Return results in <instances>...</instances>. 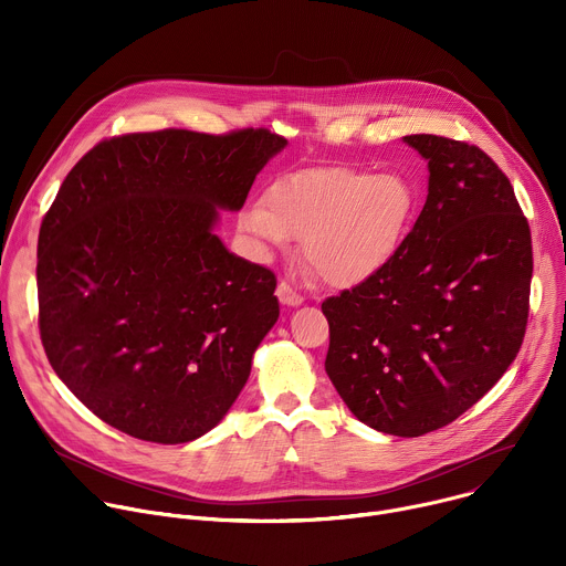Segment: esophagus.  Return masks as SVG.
I'll list each match as a JSON object with an SVG mask.
<instances>
[{
  "instance_id": "34e87169",
  "label": "esophagus",
  "mask_w": 566,
  "mask_h": 566,
  "mask_svg": "<svg viewBox=\"0 0 566 566\" xmlns=\"http://www.w3.org/2000/svg\"><path fill=\"white\" fill-rule=\"evenodd\" d=\"M277 297H280V302L282 304H286V306H300L302 302H304V297L291 286V284H286V282H280L277 284Z\"/></svg>"
}]
</instances>
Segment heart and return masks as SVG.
I'll list each match as a JSON object with an SVG mask.
<instances>
[{"label": "heart", "instance_id": "obj_1", "mask_svg": "<svg viewBox=\"0 0 566 566\" xmlns=\"http://www.w3.org/2000/svg\"><path fill=\"white\" fill-rule=\"evenodd\" d=\"M417 208V190L402 175L334 166L275 181L264 201L239 214V228L260 249L302 239V255L322 280L354 289L398 255Z\"/></svg>", "mask_w": 566, "mask_h": 566}]
</instances>
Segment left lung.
Returning a JSON list of instances; mask_svg holds the SVG:
<instances>
[{
	"instance_id": "left-lung-1",
	"label": "left lung",
	"mask_w": 566,
	"mask_h": 566,
	"mask_svg": "<svg viewBox=\"0 0 566 566\" xmlns=\"http://www.w3.org/2000/svg\"><path fill=\"white\" fill-rule=\"evenodd\" d=\"M428 160V199L398 255L322 302L325 369L365 426L421 437L461 417L515 360L533 249L509 177L476 145L402 136Z\"/></svg>"
}]
</instances>
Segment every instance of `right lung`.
<instances>
[{"mask_svg": "<svg viewBox=\"0 0 566 566\" xmlns=\"http://www.w3.org/2000/svg\"><path fill=\"white\" fill-rule=\"evenodd\" d=\"M284 147L269 129L125 134L66 175L38 239L40 336L107 426L175 446L232 408L280 304L275 275L214 226Z\"/></svg>", "mask_w": 566, "mask_h": 566, "instance_id": "obj_1", "label": "right lung"}]
</instances>
